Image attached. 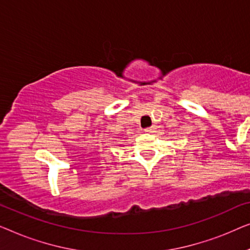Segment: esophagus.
I'll return each mask as SVG.
<instances>
[{
	"mask_svg": "<svg viewBox=\"0 0 250 250\" xmlns=\"http://www.w3.org/2000/svg\"><path fill=\"white\" fill-rule=\"evenodd\" d=\"M144 131L147 133H152L154 131V126H148V128H145L144 129Z\"/></svg>",
	"mask_w": 250,
	"mask_h": 250,
	"instance_id": "34e87169",
	"label": "esophagus"
}]
</instances>
